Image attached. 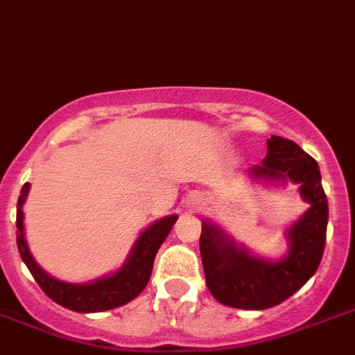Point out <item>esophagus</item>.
I'll list each match as a JSON object with an SVG mask.
<instances>
[{"instance_id":"obj_1","label":"esophagus","mask_w":355,"mask_h":355,"mask_svg":"<svg viewBox=\"0 0 355 355\" xmlns=\"http://www.w3.org/2000/svg\"><path fill=\"white\" fill-rule=\"evenodd\" d=\"M186 207H189L191 211H198V209L202 207V196L196 195V193H193V195L187 196Z\"/></svg>"}]
</instances>
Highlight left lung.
<instances>
[{
    "label": "left lung",
    "instance_id": "1",
    "mask_svg": "<svg viewBox=\"0 0 355 355\" xmlns=\"http://www.w3.org/2000/svg\"><path fill=\"white\" fill-rule=\"evenodd\" d=\"M266 144V157L248 169V177L275 186L298 184L309 209L286 230L288 252L277 261L252 254L243 245H236L220 225L203 220L200 254L207 288L220 304L236 309L261 311L279 306L314 275L325 248L329 203L318 162L297 143L279 135H271Z\"/></svg>",
    "mask_w": 355,
    "mask_h": 355
}]
</instances>
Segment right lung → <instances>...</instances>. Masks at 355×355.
<instances>
[{
  "mask_svg": "<svg viewBox=\"0 0 355 355\" xmlns=\"http://www.w3.org/2000/svg\"><path fill=\"white\" fill-rule=\"evenodd\" d=\"M30 184H24L21 189L19 200H17V220H15V236H17V248H19L23 263L28 266L30 273L41 286L42 291L48 295L58 306L66 309L76 311V313H100L109 311L114 307L125 306L134 300L144 288H146L150 275H152L153 261L159 252L160 245L166 241L168 234L173 229L175 221L178 220L177 214L164 216L160 220L153 221L148 229H144L135 239L130 254L123 263L119 270L109 275L100 277L91 282L73 284L64 282L55 277L48 275L39 264L35 263L32 252L28 248L26 237H24V212L23 205L28 196Z\"/></svg>",
  "mask_w": 355,
  "mask_h": 355,
  "instance_id": "obj_1",
  "label": "right lung"
}]
</instances>
